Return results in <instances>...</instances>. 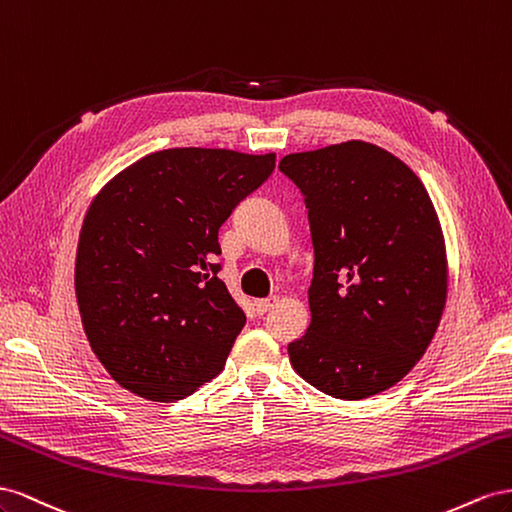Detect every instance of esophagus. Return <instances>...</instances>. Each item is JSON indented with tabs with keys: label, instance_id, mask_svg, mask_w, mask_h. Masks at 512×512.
<instances>
[{
	"label": "esophagus",
	"instance_id": "esophagus-1",
	"mask_svg": "<svg viewBox=\"0 0 512 512\" xmlns=\"http://www.w3.org/2000/svg\"><path fill=\"white\" fill-rule=\"evenodd\" d=\"M274 302H276V298L272 296V298H266V300H255V313L261 317V315H266L272 306H274Z\"/></svg>",
	"mask_w": 512,
	"mask_h": 512
}]
</instances>
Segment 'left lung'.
<instances>
[{
    "label": "left lung",
    "mask_w": 512,
    "mask_h": 512,
    "mask_svg": "<svg viewBox=\"0 0 512 512\" xmlns=\"http://www.w3.org/2000/svg\"><path fill=\"white\" fill-rule=\"evenodd\" d=\"M309 214L311 324L287 345L298 375L334 399L394 386L425 354L446 304L440 221L416 173L373 143L285 156Z\"/></svg>",
    "instance_id": "1"
}]
</instances>
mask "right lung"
Here are the masks:
<instances>
[{
    "instance_id": "obj_1",
    "label": "right lung",
    "mask_w": 512,
    "mask_h": 512,
    "mask_svg": "<svg viewBox=\"0 0 512 512\" xmlns=\"http://www.w3.org/2000/svg\"><path fill=\"white\" fill-rule=\"evenodd\" d=\"M274 158L160 150L92 201L77 302L92 352L122 388L169 403L223 371L246 315L218 279V229L270 178Z\"/></svg>"
}]
</instances>
